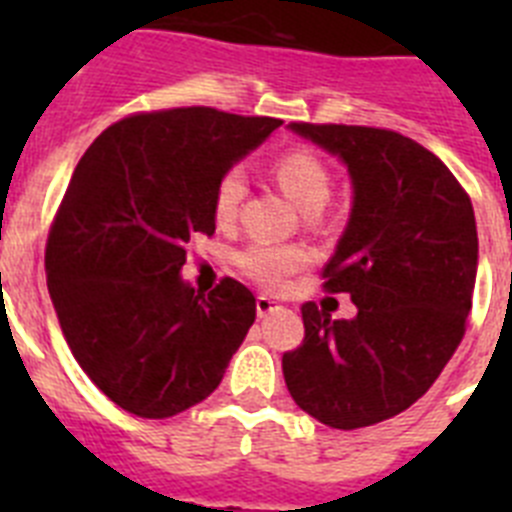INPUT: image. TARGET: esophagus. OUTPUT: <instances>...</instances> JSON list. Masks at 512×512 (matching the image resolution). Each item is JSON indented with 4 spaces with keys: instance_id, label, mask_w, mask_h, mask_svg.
Wrapping results in <instances>:
<instances>
[{
    "instance_id": "obj_1",
    "label": "esophagus",
    "mask_w": 512,
    "mask_h": 512,
    "mask_svg": "<svg viewBox=\"0 0 512 512\" xmlns=\"http://www.w3.org/2000/svg\"><path fill=\"white\" fill-rule=\"evenodd\" d=\"M279 307H282V305L271 300V297H266V295L256 297V312H259V318H264V315H271V312L279 310Z\"/></svg>"
}]
</instances>
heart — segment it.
<instances>
[{"instance_id":"b5f03b06","label":"heart","mask_w":512,"mask_h":512,"mask_svg":"<svg viewBox=\"0 0 512 512\" xmlns=\"http://www.w3.org/2000/svg\"><path fill=\"white\" fill-rule=\"evenodd\" d=\"M271 174L279 187L297 202L302 212L320 210L330 197V169L323 158L310 148H292L271 164ZM246 197V176L238 169H228L215 184L212 212L217 223H233ZM238 269L259 287L277 289L302 271L310 261L305 248L282 246V243H251L238 253Z\"/></svg>"}]
</instances>
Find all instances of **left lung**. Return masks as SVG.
Listing matches in <instances>:
<instances>
[{
    "instance_id": "left-lung-1",
    "label": "left lung",
    "mask_w": 512,
    "mask_h": 512,
    "mask_svg": "<svg viewBox=\"0 0 512 512\" xmlns=\"http://www.w3.org/2000/svg\"><path fill=\"white\" fill-rule=\"evenodd\" d=\"M289 128L348 166L354 207L323 289L351 295L359 312L330 320L305 302L284 382L307 415L354 431L408 410L454 356L472 310L477 223L449 166L415 140L364 125Z\"/></svg>"
}]
</instances>
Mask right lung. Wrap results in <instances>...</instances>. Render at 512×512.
I'll use <instances>...</instances> for the list:
<instances>
[{
    "label": "right lung",
    "mask_w": 512,
    "mask_h": 512,
    "mask_svg": "<svg viewBox=\"0 0 512 512\" xmlns=\"http://www.w3.org/2000/svg\"><path fill=\"white\" fill-rule=\"evenodd\" d=\"M282 120L215 107L135 112L76 164L45 243V277L71 354L138 418H171L217 390L256 318V297L220 279L194 295L187 246L215 233L217 179Z\"/></svg>",
    "instance_id": "add662e5"
}]
</instances>
